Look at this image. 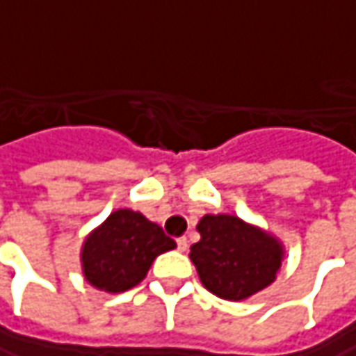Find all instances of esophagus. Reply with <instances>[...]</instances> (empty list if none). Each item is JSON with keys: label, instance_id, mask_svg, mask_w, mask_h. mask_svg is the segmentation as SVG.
Segmentation results:
<instances>
[{"label": "esophagus", "instance_id": "esophagus-1", "mask_svg": "<svg viewBox=\"0 0 356 356\" xmlns=\"http://www.w3.org/2000/svg\"><path fill=\"white\" fill-rule=\"evenodd\" d=\"M187 247H189V243H187V239L185 237H179L177 239V249L183 253V251H187Z\"/></svg>", "mask_w": 356, "mask_h": 356}]
</instances>
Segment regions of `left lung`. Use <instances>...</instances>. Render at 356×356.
I'll list each match as a JSON object with an SVG mask.
<instances>
[{"label":"left lung","mask_w":356,"mask_h":356,"mask_svg":"<svg viewBox=\"0 0 356 356\" xmlns=\"http://www.w3.org/2000/svg\"><path fill=\"white\" fill-rule=\"evenodd\" d=\"M189 259L203 286L225 301H245L277 279L285 259L279 237L237 215H205Z\"/></svg>","instance_id":"8db88e82"}]
</instances>
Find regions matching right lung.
<instances>
[{"instance_id":"1","label":"right lung","mask_w":356,"mask_h":356,"mask_svg":"<svg viewBox=\"0 0 356 356\" xmlns=\"http://www.w3.org/2000/svg\"><path fill=\"white\" fill-rule=\"evenodd\" d=\"M157 223L131 209H117L81 245V270L91 286L123 293L139 285L157 257L175 249Z\"/></svg>"}]
</instances>
